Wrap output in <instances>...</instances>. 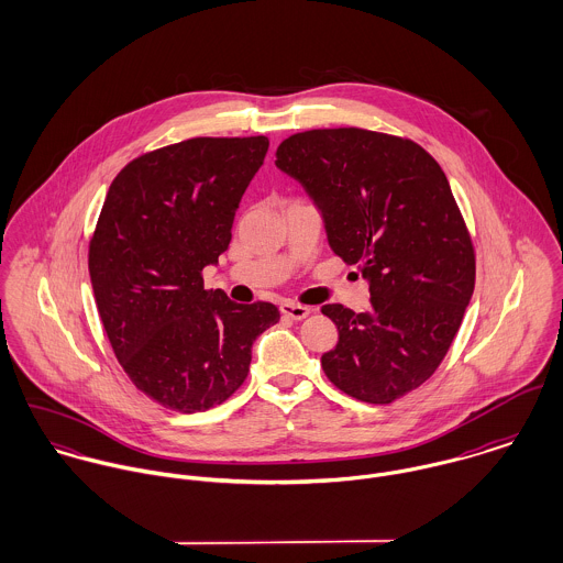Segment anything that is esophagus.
Instances as JSON below:
<instances>
[{
	"label": "esophagus",
	"instance_id": "obj_1",
	"mask_svg": "<svg viewBox=\"0 0 563 563\" xmlns=\"http://www.w3.org/2000/svg\"><path fill=\"white\" fill-rule=\"evenodd\" d=\"M279 310H282V314H284V317H288V319H292V321H303V319L310 314V308L299 306V303H292V301L282 303V306H279Z\"/></svg>",
	"mask_w": 563,
	"mask_h": 563
}]
</instances>
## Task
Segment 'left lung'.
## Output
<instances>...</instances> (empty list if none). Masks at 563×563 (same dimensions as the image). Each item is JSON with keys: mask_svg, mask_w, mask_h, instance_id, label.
I'll use <instances>...</instances> for the list:
<instances>
[{"mask_svg": "<svg viewBox=\"0 0 563 563\" xmlns=\"http://www.w3.org/2000/svg\"><path fill=\"white\" fill-rule=\"evenodd\" d=\"M275 156L321 212L331 251L368 282L366 312L321 308L338 327L324 375L375 405L422 386L475 290L473 242L444 170L420 145L360 128L295 134Z\"/></svg>", "mask_w": 563, "mask_h": 563, "instance_id": "8db88e82", "label": "left lung"}]
</instances>
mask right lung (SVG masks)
<instances>
[{"instance_id":"add662e5","label":"right lung","mask_w":563,"mask_h":563,"mask_svg":"<svg viewBox=\"0 0 563 563\" xmlns=\"http://www.w3.org/2000/svg\"><path fill=\"white\" fill-rule=\"evenodd\" d=\"M266 136L190 139L130 162L110 184L88 273L112 351L150 399L192 413L230 399L273 303L206 290L201 271L232 241Z\"/></svg>"}]
</instances>
